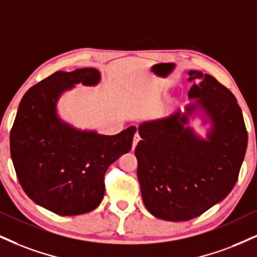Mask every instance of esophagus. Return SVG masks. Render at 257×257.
I'll use <instances>...</instances> for the list:
<instances>
[{"label":"esophagus","instance_id":"esophagus-1","mask_svg":"<svg viewBox=\"0 0 257 257\" xmlns=\"http://www.w3.org/2000/svg\"><path fill=\"white\" fill-rule=\"evenodd\" d=\"M139 141H141V137H139L138 134H136L135 137H134V143H132V150H135L136 147H137V144H138Z\"/></svg>","mask_w":257,"mask_h":257}]
</instances>
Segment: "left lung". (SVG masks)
I'll return each instance as SVG.
<instances>
[{
    "label": "left lung",
    "instance_id": "obj_1",
    "mask_svg": "<svg viewBox=\"0 0 257 257\" xmlns=\"http://www.w3.org/2000/svg\"><path fill=\"white\" fill-rule=\"evenodd\" d=\"M188 93L195 103L138 127L137 176L145 207L155 217L185 221L199 217L235 187L248 145L244 119L236 97L213 76L188 71ZM202 110L212 123L202 140L186 126Z\"/></svg>",
    "mask_w": 257,
    "mask_h": 257
}]
</instances>
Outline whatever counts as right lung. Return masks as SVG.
Returning <instances> with one entry per match:
<instances>
[{
    "instance_id": "right-lung-1",
    "label": "right lung",
    "mask_w": 257,
    "mask_h": 257,
    "mask_svg": "<svg viewBox=\"0 0 257 257\" xmlns=\"http://www.w3.org/2000/svg\"><path fill=\"white\" fill-rule=\"evenodd\" d=\"M94 68L57 71L30 88L11 131L19 182L36 204L61 216L95 210L104 194V173L132 148L136 126L118 135L76 130L57 115V101L74 84L95 85Z\"/></svg>"
}]
</instances>
